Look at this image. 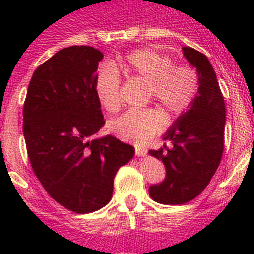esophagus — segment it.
<instances>
[{
	"instance_id": "esophagus-1",
	"label": "esophagus",
	"mask_w": 254,
	"mask_h": 254,
	"mask_svg": "<svg viewBox=\"0 0 254 254\" xmlns=\"http://www.w3.org/2000/svg\"><path fill=\"white\" fill-rule=\"evenodd\" d=\"M146 153L147 151L145 150V149H142V147H135V155H137V157H143V155H146Z\"/></svg>"
}]
</instances>
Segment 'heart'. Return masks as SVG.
Returning <instances> with one entry per match:
<instances>
[{
  "instance_id": "heart-1",
  "label": "heart",
  "mask_w": 254,
  "mask_h": 254,
  "mask_svg": "<svg viewBox=\"0 0 254 254\" xmlns=\"http://www.w3.org/2000/svg\"><path fill=\"white\" fill-rule=\"evenodd\" d=\"M119 68L127 77H141L149 83L147 99L157 100L167 117H175L192 104L199 89V76L192 67L174 64L173 58L158 50L138 49L120 59ZM121 79L111 64L101 65L95 77V93L100 105L109 113L119 112ZM162 116L157 109H131L109 121L108 131L117 138L145 145L162 129Z\"/></svg>"
}]
</instances>
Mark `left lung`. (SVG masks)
<instances>
[{
  "label": "left lung",
  "mask_w": 254,
  "mask_h": 254,
  "mask_svg": "<svg viewBox=\"0 0 254 254\" xmlns=\"http://www.w3.org/2000/svg\"><path fill=\"white\" fill-rule=\"evenodd\" d=\"M183 55L199 76L192 104L163 134L165 145L150 155L161 159L166 178L149 187L161 204H185L208 186L224 150L225 104L215 69L204 54L183 47Z\"/></svg>",
  "instance_id": "obj_1"
}]
</instances>
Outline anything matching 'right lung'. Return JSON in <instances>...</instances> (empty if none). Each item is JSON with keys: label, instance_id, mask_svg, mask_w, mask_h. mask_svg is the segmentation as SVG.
I'll return each instance as SVG.
<instances>
[{"label": "right lung", "instance_id": "right-lung-1", "mask_svg": "<svg viewBox=\"0 0 254 254\" xmlns=\"http://www.w3.org/2000/svg\"><path fill=\"white\" fill-rule=\"evenodd\" d=\"M103 53L71 46L38 67L23 105V135L34 173L54 200L76 213L103 208L117 170L134 147L113 135L93 138L105 124L95 93Z\"/></svg>", "mask_w": 254, "mask_h": 254}]
</instances>
